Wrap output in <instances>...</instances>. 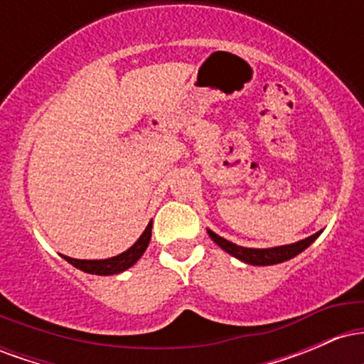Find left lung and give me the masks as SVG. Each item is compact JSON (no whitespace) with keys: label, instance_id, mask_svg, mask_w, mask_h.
<instances>
[{"label":"left lung","instance_id":"obj_1","mask_svg":"<svg viewBox=\"0 0 364 364\" xmlns=\"http://www.w3.org/2000/svg\"><path fill=\"white\" fill-rule=\"evenodd\" d=\"M321 232V231H320ZM320 232H315V235L306 237V240L298 241V243L286 245V246H277V248H265V250H255V248H243V246H237L231 241L224 240V237L217 236L215 232L208 231V236L215 241L220 248L225 250L228 253H231L232 257L240 258L241 262L250 263V265H274V263H282L289 258L296 257L306 250L316 237L320 236Z\"/></svg>","mask_w":364,"mask_h":364}]
</instances>
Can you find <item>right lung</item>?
<instances>
[{
    "instance_id": "obj_1",
    "label": "right lung",
    "mask_w": 364,
    "mask_h": 364,
    "mask_svg": "<svg viewBox=\"0 0 364 364\" xmlns=\"http://www.w3.org/2000/svg\"><path fill=\"white\" fill-rule=\"evenodd\" d=\"M150 236H152V223H149L145 231L141 232V236L139 237L135 245L132 248H128L127 252H123L118 257L107 258V260H77V258H70V257H63L66 262L72 263L73 267L83 270L87 274H95V275H111V274H119L123 270L129 269L139 258L141 257V253L145 252V248L149 246Z\"/></svg>"
}]
</instances>
